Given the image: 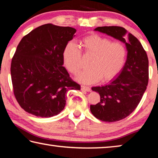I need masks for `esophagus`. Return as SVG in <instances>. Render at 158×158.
Wrapping results in <instances>:
<instances>
[{
    "label": "esophagus",
    "mask_w": 158,
    "mask_h": 158,
    "mask_svg": "<svg viewBox=\"0 0 158 158\" xmlns=\"http://www.w3.org/2000/svg\"><path fill=\"white\" fill-rule=\"evenodd\" d=\"M81 89L82 90H85V91H87V92H90V90H91V89H90V88L88 87V86H85V85H81Z\"/></svg>",
    "instance_id": "34e87169"
}]
</instances>
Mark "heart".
Masks as SVG:
<instances>
[{"label":"heart","mask_w":158,"mask_h":158,"mask_svg":"<svg viewBox=\"0 0 158 158\" xmlns=\"http://www.w3.org/2000/svg\"><path fill=\"white\" fill-rule=\"evenodd\" d=\"M85 53L93 56L89 69L83 71L77 80L85 84H92L102 79L107 82L114 79L122 70L127 57V49L121 41L112 42L108 37L96 34L90 35L80 42ZM63 59L67 69L74 74L79 73L82 68L81 49L73 42L66 45Z\"/></svg>","instance_id":"b5f03b06"}]
</instances>
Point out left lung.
Wrapping results in <instances>:
<instances>
[{"mask_svg": "<svg viewBox=\"0 0 158 158\" xmlns=\"http://www.w3.org/2000/svg\"><path fill=\"white\" fill-rule=\"evenodd\" d=\"M95 31L105 33L125 44L127 59L118 77L103 86L93 87L100 95V102L90 105L92 114L105 122L125 118L137 108L146 91L148 82V59L138 40L120 26H102Z\"/></svg>", "mask_w": 158, "mask_h": 158, "instance_id": "obj_1", "label": "left lung"}]
</instances>
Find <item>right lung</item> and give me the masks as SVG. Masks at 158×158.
<instances>
[{"label": "right lung", "mask_w": 158, "mask_h": 158, "mask_svg": "<svg viewBox=\"0 0 158 158\" xmlns=\"http://www.w3.org/2000/svg\"><path fill=\"white\" fill-rule=\"evenodd\" d=\"M76 29L52 23L39 26L21 39L11 63L15 98L21 107L42 118L65 108L66 93L80 90L63 66V53Z\"/></svg>", "instance_id": "right-lung-1"}]
</instances>
